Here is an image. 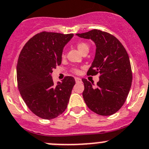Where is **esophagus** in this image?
<instances>
[{
  "instance_id": "obj_1",
  "label": "esophagus",
  "mask_w": 149,
  "mask_h": 149,
  "mask_svg": "<svg viewBox=\"0 0 149 149\" xmlns=\"http://www.w3.org/2000/svg\"><path fill=\"white\" fill-rule=\"evenodd\" d=\"M75 82H76L77 83H79V82H82V79L79 77H75Z\"/></svg>"
}]
</instances>
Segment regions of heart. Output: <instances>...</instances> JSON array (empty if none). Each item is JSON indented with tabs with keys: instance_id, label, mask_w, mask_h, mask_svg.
I'll use <instances>...</instances> for the list:
<instances>
[{
	"instance_id": "heart-1",
	"label": "heart",
	"mask_w": 149,
	"mask_h": 149,
	"mask_svg": "<svg viewBox=\"0 0 149 149\" xmlns=\"http://www.w3.org/2000/svg\"><path fill=\"white\" fill-rule=\"evenodd\" d=\"M76 46H77V49L79 50V51H80L82 54L84 52V51H88V49H89V46L88 45V44H86L85 42H77V43L76 44ZM62 57H64V54L62 55ZM73 71L76 73L79 72V70H78L77 69H73Z\"/></svg>"
}]
</instances>
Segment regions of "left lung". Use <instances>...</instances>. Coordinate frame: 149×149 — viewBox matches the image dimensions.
<instances>
[{
  "mask_svg": "<svg viewBox=\"0 0 149 149\" xmlns=\"http://www.w3.org/2000/svg\"><path fill=\"white\" fill-rule=\"evenodd\" d=\"M76 35L95 42V58L87 74H100L95 86L82 79L84 101L93 112L111 115L123 107L131 88L132 74L127 53L120 40L108 32L93 29Z\"/></svg>",
  "mask_w": 149,
  "mask_h": 149,
  "instance_id": "8db88e82",
  "label": "left lung"
}]
</instances>
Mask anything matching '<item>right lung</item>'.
Listing matches in <instances>:
<instances>
[{
  "instance_id": "right-lung-1",
  "label": "right lung",
  "mask_w": 149,
  "mask_h": 149,
  "mask_svg": "<svg viewBox=\"0 0 149 149\" xmlns=\"http://www.w3.org/2000/svg\"><path fill=\"white\" fill-rule=\"evenodd\" d=\"M73 34L42 32L23 47L17 66L18 88L28 108L45 120L56 118L67 109L75 84L67 76L54 83L53 70L61 63L64 47Z\"/></svg>"
}]
</instances>
